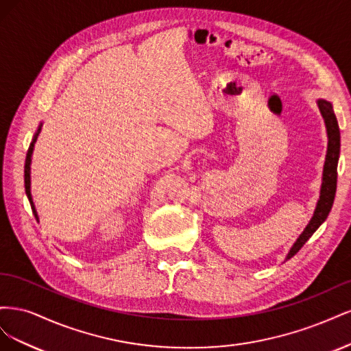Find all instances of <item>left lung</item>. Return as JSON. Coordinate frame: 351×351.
Segmentation results:
<instances>
[{"label": "left lung", "mask_w": 351, "mask_h": 351, "mask_svg": "<svg viewBox=\"0 0 351 351\" xmlns=\"http://www.w3.org/2000/svg\"><path fill=\"white\" fill-rule=\"evenodd\" d=\"M317 107L322 114V119L325 121L326 127V136H328V147L325 155V164L322 171V184L319 199L316 202V208L313 210V215L309 221V224L306 226L302 234L297 237L291 249L289 250L285 256V261L291 259L294 254L299 252L303 244L312 237L313 232L322 226V222L326 219L329 210L332 208L335 190H337V165L339 158V127L337 117L332 110V104L328 102L326 99H317Z\"/></svg>", "instance_id": "obj_1"}]
</instances>
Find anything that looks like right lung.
<instances>
[{
    "label": "right lung",
    "instance_id": "right-lung-1",
    "mask_svg": "<svg viewBox=\"0 0 351 351\" xmlns=\"http://www.w3.org/2000/svg\"><path fill=\"white\" fill-rule=\"evenodd\" d=\"M40 129H42V123L38 125V130L35 132L34 137H32V142L29 145V151H27V155H26V162H25V189H26L27 199L30 202L32 210H34V215H35L36 219H39V217H38V212H36V208H35V204H34V199H32V193H30V164H32V155H34L35 143H36V139H38V136L40 133Z\"/></svg>",
    "mask_w": 351,
    "mask_h": 351
}]
</instances>
